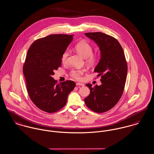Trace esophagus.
I'll return each mask as SVG.
<instances>
[{"instance_id": "obj_1", "label": "esophagus", "mask_w": 154, "mask_h": 154, "mask_svg": "<svg viewBox=\"0 0 154 154\" xmlns=\"http://www.w3.org/2000/svg\"><path fill=\"white\" fill-rule=\"evenodd\" d=\"M76 85H81V86H84V84L83 83H76Z\"/></svg>"}]
</instances>
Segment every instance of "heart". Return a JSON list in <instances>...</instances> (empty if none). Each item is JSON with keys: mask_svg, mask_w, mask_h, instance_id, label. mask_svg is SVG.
<instances>
[{"mask_svg": "<svg viewBox=\"0 0 154 154\" xmlns=\"http://www.w3.org/2000/svg\"><path fill=\"white\" fill-rule=\"evenodd\" d=\"M75 49L80 55L83 56V57L85 58L86 63L89 65H95L99 60V55L97 53H93V46L87 42H80L75 46ZM69 51L67 50H66L63 52L61 56V61L63 63H66L67 61ZM85 71H86V70L84 69H74L71 70L70 72V75L71 77L76 80H81L82 79L83 74Z\"/></svg>", "mask_w": 154, "mask_h": 154, "instance_id": "b5f03b06", "label": "heart"}]
</instances>
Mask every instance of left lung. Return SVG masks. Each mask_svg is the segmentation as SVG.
<instances>
[{"label": "left lung", "mask_w": 154, "mask_h": 154, "mask_svg": "<svg viewBox=\"0 0 154 154\" xmlns=\"http://www.w3.org/2000/svg\"><path fill=\"white\" fill-rule=\"evenodd\" d=\"M100 47L101 59L94 71L101 75L102 84H87L90 93L84 99L85 105L93 111L103 113L115 106L121 98L127 74V63L119 41L101 32L85 33Z\"/></svg>", "instance_id": "1"}]
</instances>
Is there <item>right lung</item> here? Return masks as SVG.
<instances>
[{
	"label": "right lung",
	"mask_w": 154,
	"mask_h": 154,
	"mask_svg": "<svg viewBox=\"0 0 154 154\" xmlns=\"http://www.w3.org/2000/svg\"><path fill=\"white\" fill-rule=\"evenodd\" d=\"M72 40V35H50L35 41L29 48L23 67L30 98L41 110L53 113L66 106L75 83H57L52 75L61 66V56Z\"/></svg>",
	"instance_id": "obj_1"
}]
</instances>
